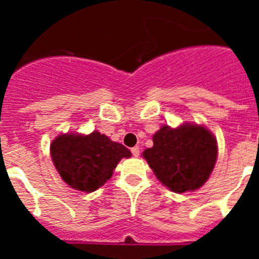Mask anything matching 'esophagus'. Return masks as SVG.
<instances>
[{
	"label": "esophagus",
	"instance_id": "esophagus-1",
	"mask_svg": "<svg viewBox=\"0 0 259 259\" xmlns=\"http://www.w3.org/2000/svg\"><path fill=\"white\" fill-rule=\"evenodd\" d=\"M131 152L134 157H139V155H140V149H139V146H134V148L131 149Z\"/></svg>",
	"mask_w": 259,
	"mask_h": 259
}]
</instances>
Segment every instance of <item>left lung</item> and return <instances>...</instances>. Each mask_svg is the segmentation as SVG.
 Returning <instances> with one entry per match:
<instances>
[{"label": "left lung", "mask_w": 259, "mask_h": 259, "mask_svg": "<svg viewBox=\"0 0 259 259\" xmlns=\"http://www.w3.org/2000/svg\"><path fill=\"white\" fill-rule=\"evenodd\" d=\"M218 146L214 135L198 124L168 125L153 136V146L144 150L157 179L176 193L198 189L209 179L217 162Z\"/></svg>", "instance_id": "1"}]
</instances>
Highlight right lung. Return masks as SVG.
<instances>
[{"instance_id":"add662e5","label":"right lung","mask_w":259,"mask_h":259,"mask_svg":"<svg viewBox=\"0 0 259 259\" xmlns=\"http://www.w3.org/2000/svg\"><path fill=\"white\" fill-rule=\"evenodd\" d=\"M50 155L71 188L93 192L111 178L122 158L131 157V152L95 131L91 135H59L50 145Z\"/></svg>"}]
</instances>
